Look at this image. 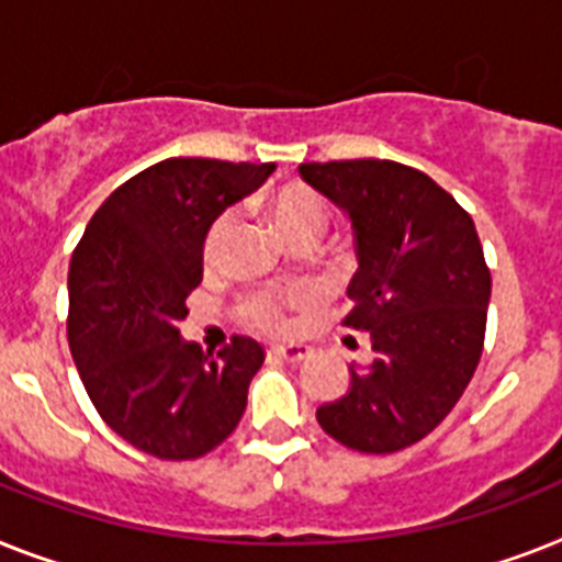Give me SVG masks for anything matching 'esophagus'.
<instances>
[{"label":"esophagus","instance_id":"1","mask_svg":"<svg viewBox=\"0 0 562 562\" xmlns=\"http://www.w3.org/2000/svg\"><path fill=\"white\" fill-rule=\"evenodd\" d=\"M270 353L278 356V359L292 361V364H295V361L310 359V356H313V347H307V345H276Z\"/></svg>","mask_w":562,"mask_h":562}]
</instances>
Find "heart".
I'll return each mask as SVG.
<instances>
[{
  "instance_id": "b5f03b06",
  "label": "heart",
  "mask_w": 562,
  "mask_h": 562,
  "mask_svg": "<svg viewBox=\"0 0 562 562\" xmlns=\"http://www.w3.org/2000/svg\"><path fill=\"white\" fill-rule=\"evenodd\" d=\"M270 215L276 229L284 235V240H290L292 235H301V232H322L324 217H327V209H324V201L313 189L299 187H284L281 192L272 198L270 203ZM232 229V215H221L215 224L209 226L206 240H203V261L215 263L217 255H221V247H224L226 235ZM290 301V295H276V292H255L252 299L247 301V313L255 324H276L278 313H281V304Z\"/></svg>"
}]
</instances>
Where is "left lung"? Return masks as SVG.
<instances>
[{
    "instance_id": "1",
    "label": "left lung",
    "mask_w": 562,
    "mask_h": 562,
    "mask_svg": "<svg viewBox=\"0 0 562 562\" xmlns=\"http://www.w3.org/2000/svg\"><path fill=\"white\" fill-rule=\"evenodd\" d=\"M299 175L350 221L359 270L345 324L373 350L315 419L353 451H402L451 414L480 364L491 272L476 226L425 171L393 160L301 164Z\"/></svg>"
}]
</instances>
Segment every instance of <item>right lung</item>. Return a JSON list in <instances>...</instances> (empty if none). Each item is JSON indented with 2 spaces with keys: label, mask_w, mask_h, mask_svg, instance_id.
<instances>
[{
  "label": "right lung",
  "mask_w": 562,
  "mask_h": 562,
  "mask_svg": "<svg viewBox=\"0 0 562 562\" xmlns=\"http://www.w3.org/2000/svg\"><path fill=\"white\" fill-rule=\"evenodd\" d=\"M276 164L169 157L105 198L68 270V345L97 414L134 448L198 459L247 411L263 347L235 336L217 359L180 336L203 278V240Z\"/></svg>",
  "instance_id": "right-lung-1"
}]
</instances>
